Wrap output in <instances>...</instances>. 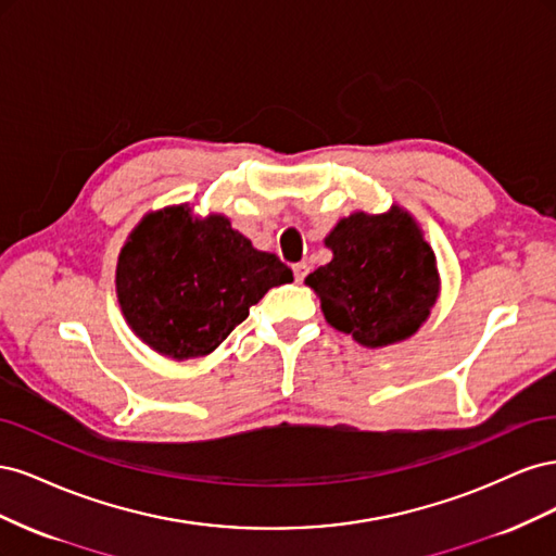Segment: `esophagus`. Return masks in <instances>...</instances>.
Masks as SVG:
<instances>
[{
    "label": "esophagus",
    "mask_w": 556,
    "mask_h": 556,
    "mask_svg": "<svg viewBox=\"0 0 556 556\" xmlns=\"http://www.w3.org/2000/svg\"><path fill=\"white\" fill-rule=\"evenodd\" d=\"M292 271H294L296 282H301V280H304V278L308 276V264H306V262H299V264L292 266Z\"/></svg>",
    "instance_id": "1"
}]
</instances>
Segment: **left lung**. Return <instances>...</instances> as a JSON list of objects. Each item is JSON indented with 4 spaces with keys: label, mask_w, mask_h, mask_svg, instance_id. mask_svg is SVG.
I'll return each mask as SVG.
<instances>
[{
    "label": "left lung",
    "mask_w": 556,
    "mask_h": 556,
    "mask_svg": "<svg viewBox=\"0 0 556 556\" xmlns=\"http://www.w3.org/2000/svg\"><path fill=\"white\" fill-rule=\"evenodd\" d=\"M325 245L333 257L308 274L306 285L333 329L364 348H387L408 341L427 323L441 294V274L406 208L350 213Z\"/></svg>",
    "instance_id": "1"
}]
</instances>
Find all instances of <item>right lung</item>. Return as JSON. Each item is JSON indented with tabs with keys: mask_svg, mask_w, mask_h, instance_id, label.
Returning a JSON list of instances; mask_svg holds the SVG:
<instances>
[{
	"mask_svg": "<svg viewBox=\"0 0 556 556\" xmlns=\"http://www.w3.org/2000/svg\"><path fill=\"white\" fill-rule=\"evenodd\" d=\"M292 271L262 252L229 217H199L190 204L150 211L117 255L115 294L125 323L157 355L206 357L237 329L250 306Z\"/></svg>",
	"mask_w": 556,
	"mask_h": 556,
	"instance_id": "1",
	"label": "right lung"
}]
</instances>
